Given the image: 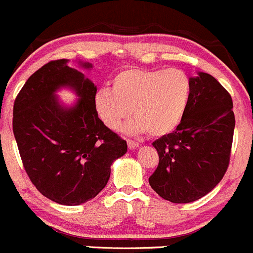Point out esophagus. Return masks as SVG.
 Wrapping results in <instances>:
<instances>
[{
	"label": "esophagus",
	"mask_w": 253,
	"mask_h": 253,
	"mask_svg": "<svg viewBox=\"0 0 253 253\" xmlns=\"http://www.w3.org/2000/svg\"><path fill=\"white\" fill-rule=\"evenodd\" d=\"M127 145H128L129 149H135L139 146V144L137 143V141L132 140V139H127Z\"/></svg>",
	"instance_id": "esophagus-1"
}]
</instances>
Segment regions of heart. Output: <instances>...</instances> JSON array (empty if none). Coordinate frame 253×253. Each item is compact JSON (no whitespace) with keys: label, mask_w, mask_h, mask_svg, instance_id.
<instances>
[{"label":"heart","mask_w":253,"mask_h":253,"mask_svg":"<svg viewBox=\"0 0 253 253\" xmlns=\"http://www.w3.org/2000/svg\"><path fill=\"white\" fill-rule=\"evenodd\" d=\"M192 93V83L180 68H127L114 77L112 90L95 97L98 118L110 129H119L132 114L125 131L163 137L181 122Z\"/></svg>","instance_id":"1"}]
</instances>
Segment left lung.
Segmentation results:
<instances>
[{
	"mask_svg": "<svg viewBox=\"0 0 253 253\" xmlns=\"http://www.w3.org/2000/svg\"><path fill=\"white\" fill-rule=\"evenodd\" d=\"M191 83L180 125L152 143L160 161L149 184L171 203H191L209 193L226 174L232 151L235 118L229 92L203 72Z\"/></svg>",
	"mask_w": 253,
	"mask_h": 253,
	"instance_id": "left-lung-1",
	"label": "left lung"
}]
</instances>
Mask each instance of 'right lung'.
Segmentation results:
<instances>
[{
	"mask_svg": "<svg viewBox=\"0 0 253 253\" xmlns=\"http://www.w3.org/2000/svg\"><path fill=\"white\" fill-rule=\"evenodd\" d=\"M67 62L50 61L27 79L14 101L13 133L36 188L55 203L79 205L103 190L127 143L97 115L93 83ZM61 85L81 97L74 107L59 105L54 91Z\"/></svg>",
	"mask_w": 253,
	"mask_h": 253,
	"instance_id": "add662e5",
	"label": "right lung"
}]
</instances>
